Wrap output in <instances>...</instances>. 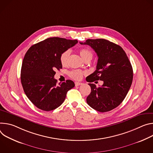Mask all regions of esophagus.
I'll use <instances>...</instances> for the list:
<instances>
[{"label":"esophagus","mask_w":153,"mask_h":153,"mask_svg":"<svg viewBox=\"0 0 153 153\" xmlns=\"http://www.w3.org/2000/svg\"><path fill=\"white\" fill-rule=\"evenodd\" d=\"M75 84L76 86H80L82 84V82H75Z\"/></svg>","instance_id":"esophagus-1"}]
</instances>
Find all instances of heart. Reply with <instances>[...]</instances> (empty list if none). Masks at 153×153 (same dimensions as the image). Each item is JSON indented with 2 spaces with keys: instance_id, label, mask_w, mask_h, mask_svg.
Segmentation results:
<instances>
[{
  "instance_id": "1",
  "label": "heart",
  "mask_w": 153,
  "mask_h": 153,
  "mask_svg": "<svg viewBox=\"0 0 153 153\" xmlns=\"http://www.w3.org/2000/svg\"><path fill=\"white\" fill-rule=\"evenodd\" d=\"M79 54L84 61H86L88 59L91 60L93 58V53L92 51L88 48H83L80 49L79 50ZM71 55V50H66L61 54L60 56V61L62 65H66L69 61V58ZM83 73L79 70H74L71 71L69 73L70 76L76 80H79L82 77Z\"/></svg>"
}]
</instances>
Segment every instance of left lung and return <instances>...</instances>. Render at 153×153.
<instances>
[{
  "mask_svg": "<svg viewBox=\"0 0 153 153\" xmlns=\"http://www.w3.org/2000/svg\"><path fill=\"white\" fill-rule=\"evenodd\" d=\"M79 43L91 46L98 58L97 69L86 77V81H103L99 87L88 84L91 92L87 97V103L97 111H110L120 105L131 88L133 79L131 64L120 45L106 39H87Z\"/></svg>",
  "mask_w": 153,
  "mask_h": 153,
  "instance_id": "obj_1",
  "label": "left lung"
}]
</instances>
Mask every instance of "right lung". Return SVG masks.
Returning a JSON list of instances; mask_svg holds the SVG:
<instances>
[{"instance_id":"1","label":"right lung","mask_w":153,"mask_h":153,"mask_svg":"<svg viewBox=\"0 0 153 153\" xmlns=\"http://www.w3.org/2000/svg\"><path fill=\"white\" fill-rule=\"evenodd\" d=\"M78 43L77 40L49 38L32 45L24 58L21 80L28 98L38 108L50 111L58 108L67 92L75 86L70 79L57 84L56 70L62 69L61 54Z\"/></svg>"}]
</instances>
